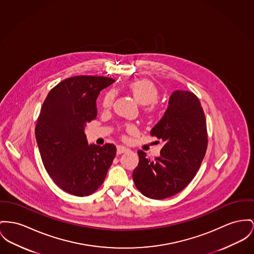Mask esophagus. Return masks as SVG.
Returning a JSON list of instances; mask_svg holds the SVG:
<instances>
[{"label":"esophagus","mask_w":254,"mask_h":254,"mask_svg":"<svg viewBox=\"0 0 254 254\" xmlns=\"http://www.w3.org/2000/svg\"><path fill=\"white\" fill-rule=\"evenodd\" d=\"M128 151H130V149H128L125 146H122V145H118L117 146V153H118V155H120L122 153L128 152Z\"/></svg>","instance_id":"obj_1"}]
</instances>
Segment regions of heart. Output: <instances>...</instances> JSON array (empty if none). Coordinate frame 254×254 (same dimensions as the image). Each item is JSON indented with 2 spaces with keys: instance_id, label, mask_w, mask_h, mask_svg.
<instances>
[{
  "instance_id": "1",
  "label": "heart",
  "mask_w": 254,
  "mask_h": 254,
  "mask_svg": "<svg viewBox=\"0 0 254 254\" xmlns=\"http://www.w3.org/2000/svg\"><path fill=\"white\" fill-rule=\"evenodd\" d=\"M127 89L134 96L136 101L142 105H145L144 112L146 114L151 115L156 112L157 106L155 102L159 98V90L151 81L146 79L132 81L127 85ZM115 91H107L102 98V107L106 110L112 108L115 101ZM127 129L129 131H135V127L130 124L127 126Z\"/></svg>"
}]
</instances>
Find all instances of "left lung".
I'll return each instance as SVG.
<instances>
[{
	"mask_svg": "<svg viewBox=\"0 0 254 254\" xmlns=\"http://www.w3.org/2000/svg\"><path fill=\"white\" fill-rule=\"evenodd\" d=\"M150 135L165 144L154 160L137 151L139 162L133 171V180L144 196L164 199L190 184L207 150L206 119L197 96L188 90L174 91L164 117Z\"/></svg>",
	"mask_w": 254,
	"mask_h": 254,
	"instance_id": "left-lung-1",
	"label": "left lung"
}]
</instances>
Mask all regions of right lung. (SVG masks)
I'll return each mask as SVG.
<instances>
[{
	"instance_id": "add662e5",
	"label": "right lung",
	"mask_w": 254,
	"mask_h": 254,
	"mask_svg": "<svg viewBox=\"0 0 254 254\" xmlns=\"http://www.w3.org/2000/svg\"><path fill=\"white\" fill-rule=\"evenodd\" d=\"M116 80L103 76L70 77L54 86L35 125L42 163L54 183L76 196L101 187L117 154L113 143L88 145L86 123L97 117L96 99Z\"/></svg>"
}]
</instances>
